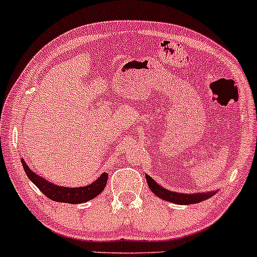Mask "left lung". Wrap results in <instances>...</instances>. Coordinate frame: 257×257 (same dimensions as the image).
<instances>
[{
	"label": "left lung",
	"mask_w": 257,
	"mask_h": 257,
	"mask_svg": "<svg viewBox=\"0 0 257 257\" xmlns=\"http://www.w3.org/2000/svg\"><path fill=\"white\" fill-rule=\"evenodd\" d=\"M146 180L147 184H149L150 190L152 191L156 196L159 197L161 199L168 200V202L175 203V204L180 205H188V204H194V203H199L202 200L208 199L209 197H213L216 192H206V193H176L173 191L167 190V188L162 187L161 185H158L157 182L153 180L151 176L146 174Z\"/></svg>",
	"instance_id": "1"
}]
</instances>
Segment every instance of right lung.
<instances>
[{
	"instance_id": "obj_1",
	"label": "right lung",
	"mask_w": 257,
	"mask_h": 257,
	"mask_svg": "<svg viewBox=\"0 0 257 257\" xmlns=\"http://www.w3.org/2000/svg\"><path fill=\"white\" fill-rule=\"evenodd\" d=\"M22 163L28 178L37 186L38 190L44 196H47L49 199L54 200V202L70 203V204H79V203L88 202V200L95 198L98 194L102 192L108 179V174L102 173L95 181L91 182L88 186H82V187H63V186L54 185L51 181H47V180L38 176L36 173L32 172L30 168L28 167V164L25 163L23 158Z\"/></svg>"
}]
</instances>
